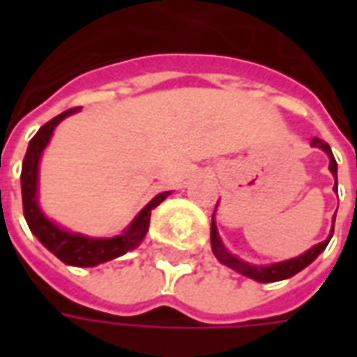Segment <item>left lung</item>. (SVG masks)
Returning a JSON list of instances; mask_svg holds the SVG:
<instances>
[{"label":"left lung","mask_w":357,"mask_h":357,"mask_svg":"<svg viewBox=\"0 0 357 357\" xmlns=\"http://www.w3.org/2000/svg\"><path fill=\"white\" fill-rule=\"evenodd\" d=\"M312 145L314 147L323 149L327 155H329V170L333 172V176L337 179V160H335V156L331 153V147L327 143H323L319 139L312 141ZM335 191H337V183H335ZM337 216V214H335ZM335 227V225H333ZM331 237H333V229H331V235L327 237V241H323L319 245H315L312 247L307 252H304L298 258H292V260H287V262H279V264H271V266H250V264L243 262L239 258H235L233 255H229L227 250L222 245V241L218 237V229L216 224H214V216H212V229H210V243H212V250H214V255L220 262L227 266V268L235 269V271H239L243 275L250 277V279H256V281H260V283H273V281H281V279H289L294 273H298L300 269H304L307 264H312L317 258V256L321 255L325 247L329 245Z\"/></svg>","instance_id":"8db88e82"}]
</instances>
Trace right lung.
Returning <instances> with one entry per match:
<instances>
[{"label": "right lung", "mask_w": 357, "mask_h": 357, "mask_svg": "<svg viewBox=\"0 0 357 357\" xmlns=\"http://www.w3.org/2000/svg\"><path fill=\"white\" fill-rule=\"evenodd\" d=\"M76 110L80 109L78 107L68 109L61 112L59 116L51 118L50 122L43 124L34 137L30 139L26 155L22 160V174H20L22 210H24V218H26L30 231L34 233L43 247L51 250L61 262L68 264V266H78V268H91L97 264L109 262L112 258H118V256L126 255L128 250H133L137 247L143 237L147 235L151 210L156 208L168 197V191L156 195L155 199L137 214V218L130 224V227L122 235L112 237V239H91V237H84L78 233H68L57 227L53 222H50L42 214V210L38 206V199H36V193H38V162H40L42 151L50 143L55 126Z\"/></svg>", "instance_id": "right-lung-1"}]
</instances>
